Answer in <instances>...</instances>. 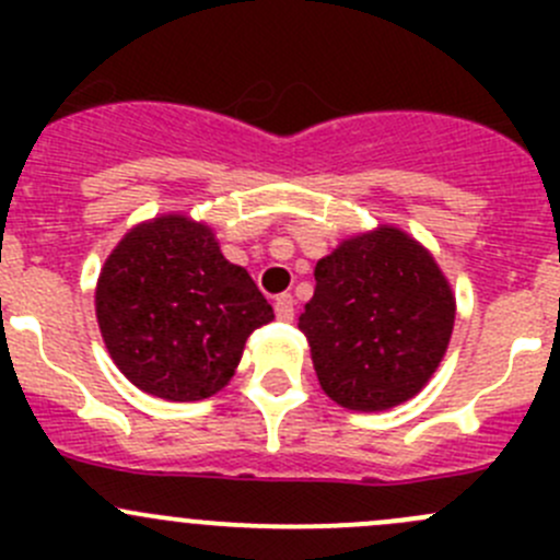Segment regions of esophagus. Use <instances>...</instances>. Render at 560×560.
I'll return each mask as SVG.
<instances>
[{
    "instance_id": "obj_1",
    "label": "esophagus",
    "mask_w": 560,
    "mask_h": 560,
    "mask_svg": "<svg viewBox=\"0 0 560 560\" xmlns=\"http://www.w3.org/2000/svg\"><path fill=\"white\" fill-rule=\"evenodd\" d=\"M273 308H276V316H279L281 322H292V316H295V301H292V295L276 298Z\"/></svg>"
}]
</instances>
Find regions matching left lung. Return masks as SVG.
Masks as SVG:
<instances>
[{
  "label": "left lung",
  "mask_w": 560,
  "mask_h": 560,
  "mask_svg": "<svg viewBox=\"0 0 560 560\" xmlns=\"http://www.w3.org/2000/svg\"><path fill=\"white\" fill-rule=\"evenodd\" d=\"M314 279L298 327L322 389L354 411L415 398L442 363L455 325V295L431 252L382 224L322 257Z\"/></svg>",
  "instance_id": "obj_1"
}]
</instances>
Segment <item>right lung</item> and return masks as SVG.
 <instances>
[{"mask_svg":"<svg viewBox=\"0 0 560 560\" xmlns=\"http://www.w3.org/2000/svg\"><path fill=\"white\" fill-rule=\"evenodd\" d=\"M273 308L213 230L167 213L129 230L97 281V322L113 363L143 393L202 400L219 393L246 338Z\"/></svg>","mask_w":560,"mask_h":560,"instance_id":"obj_1","label":"right lung"}]
</instances>
